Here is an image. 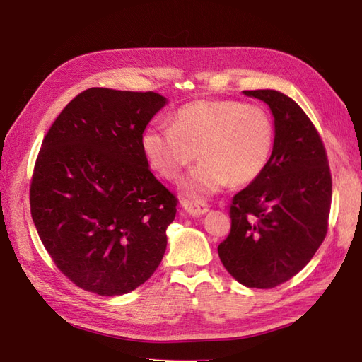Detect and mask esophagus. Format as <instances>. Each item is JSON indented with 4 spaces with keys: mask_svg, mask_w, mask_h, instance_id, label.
I'll return each mask as SVG.
<instances>
[{
    "mask_svg": "<svg viewBox=\"0 0 362 362\" xmlns=\"http://www.w3.org/2000/svg\"><path fill=\"white\" fill-rule=\"evenodd\" d=\"M181 206L184 212H187L189 216H203L204 212L209 211L208 203L200 202V200H182Z\"/></svg>",
    "mask_w": 362,
    "mask_h": 362,
    "instance_id": "1",
    "label": "esophagus"
}]
</instances>
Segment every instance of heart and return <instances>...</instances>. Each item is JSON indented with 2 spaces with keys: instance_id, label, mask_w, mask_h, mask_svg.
I'll use <instances>...</instances> for the list:
<instances>
[{
  "instance_id": "1",
  "label": "heart",
  "mask_w": 362,
  "mask_h": 362,
  "mask_svg": "<svg viewBox=\"0 0 362 362\" xmlns=\"http://www.w3.org/2000/svg\"><path fill=\"white\" fill-rule=\"evenodd\" d=\"M275 146V123L264 107L235 100H197L176 110L172 128L144 131L142 148L151 167L167 181H178L197 159L186 181L192 197L226 186H247L269 165Z\"/></svg>"
}]
</instances>
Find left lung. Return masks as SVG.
Returning a JSON list of instances; mask_svg holds the SVG:
<instances>
[{"mask_svg": "<svg viewBox=\"0 0 362 362\" xmlns=\"http://www.w3.org/2000/svg\"><path fill=\"white\" fill-rule=\"evenodd\" d=\"M267 103L275 146L259 178L230 203L231 231L220 261L247 287L272 289L313 259L328 233L333 180L319 131L297 103L276 90H243Z\"/></svg>", "mask_w": 362, "mask_h": 362, "instance_id": "left-lung-1", "label": "left lung"}]
</instances>
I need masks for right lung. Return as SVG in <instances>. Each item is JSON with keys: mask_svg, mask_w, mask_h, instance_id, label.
Instances as JSON below:
<instances>
[{"mask_svg": "<svg viewBox=\"0 0 362 362\" xmlns=\"http://www.w3.org/2000/svg\"><path fill=\"white\" fill-rule=\"evenodd\" d=\"M167 98L92 87L51 124L35 159L29 204L56 267L88 292L123 295L159 267L176 198L142 148Z\"/></svg>", "mask_w": 362, "mask_h": 362, "instance_id": "add662e5", "label": "right lung"}]
</instances>
